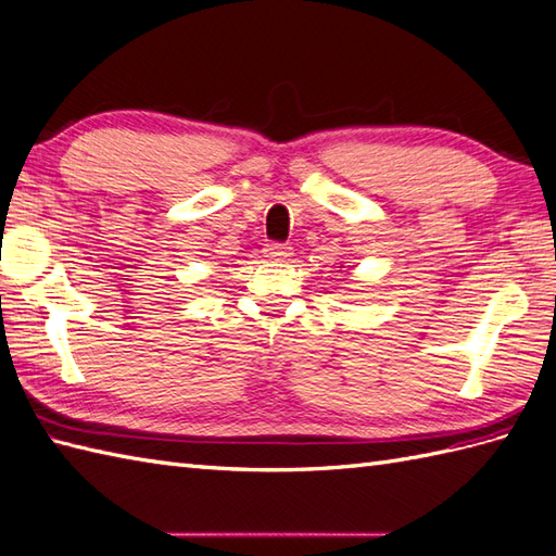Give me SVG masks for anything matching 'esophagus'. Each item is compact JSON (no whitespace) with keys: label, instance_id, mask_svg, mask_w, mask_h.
<instances>
[{"label":"esophagus","instance_id":"obj_1","mask_svg":"<svg viewBox=\"0 0 556 556\" xmlns=\"http://www.w3.org/2000/svg\"><path fill=\"white\" fill-rule=\"evenodd\" d=\"M291 255H293V249L287 247V243H267V247H265V257H267V261L283 263V261H289Z\"/></svg>","mask_w":556,"mask_h":556}]
</instances>
